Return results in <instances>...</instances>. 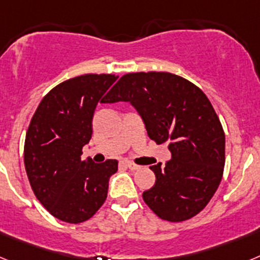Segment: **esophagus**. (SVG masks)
<instances>
[{"label":"esophagus","mask_w":260,"mask_h":260,"mask_svg":"<svg viewBox=\"0 0 260 260\" xmlns=\"http://www.w3.org/2000/svg\"><path fill=\"white\" fill-rule=\"evenodd\" d=\"M122 164L125 165L126 168H128L130 171H137V169H139V165L134 164V162L132 161H122Z\"/></svg>","instance_id":"1"}]
</instances>
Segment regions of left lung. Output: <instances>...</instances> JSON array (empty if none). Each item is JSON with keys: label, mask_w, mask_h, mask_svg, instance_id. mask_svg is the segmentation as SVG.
<instances>
[{"label": "left lung", "mask_w": 260, "mask_h": 260, "mask_svg": "<svg viewBox=\"0 0 260 260\" xmlns=\"http://www.w3.org/2000/svg\"><path fill=\"white\" fill-rule=\"evenodd\" d=\"M128 102L141 114L148 137L168 142L172 158L150 167L155 185L143 201L162 220L180 222L198 215L222 178L225 134L212 104L199 87L164 71L130 73L103 103Z\"/></svg>", "instance_id": "obj_1"}]
</instances>
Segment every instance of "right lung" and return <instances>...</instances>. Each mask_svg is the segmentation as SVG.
<instances>
[{"instance_id":"obj_1","label":"right lung","mask_w":260,"mask_h":260,"mask_svg":"<svg viewBox=\"0 0 260 260\" xmlns=\"http://www.w3.org/2000/svg\"><path fill=\"white\" fill-rule=\"evenodd\" d=\"M113 74H84L52 88L29 122L24 167L36 198L50 215L70 224L91 219L104 204L117 160L82 161L92 137L99 102L117 80Z\"/></svg>"}]
</instances>
